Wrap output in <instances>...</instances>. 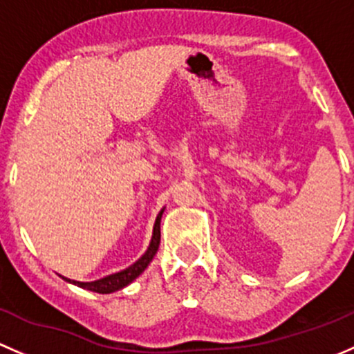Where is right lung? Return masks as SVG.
Returning <instances> with one entry per match:
<instances>
[{
	"mask_svg": "<svg viewBox=\"0 0 354 354\" xmlns=\"http://www.w3.org/2000/svg\"><path fill=\"white\" fill-rule=\"evenodd\" d=\"M162 214H163V209L160 211V214L156 216L150 247H148L147 252L143 254V257L138 259V261L134 262L133 266H129V268L124 269V271H121V272H115V274L105 276V278L97 279V281H92V283L71 281V279H66V278H64V279H66V281H69V283H73V285H76L80 288H85V290L95 291V293H102V295L112 293V291H118V290H121V288L127 286L131 281H134V279H136L138 276H140L141 272L145 271V269H147V266L150 264L153 256H155L156 250H158V245H160V220H162Z\"/></svg>",
	"mask_w": 354,
	"mask_h": 354,
	"instance_id": "1",
	"label": "right lung"
}]
</instances>
